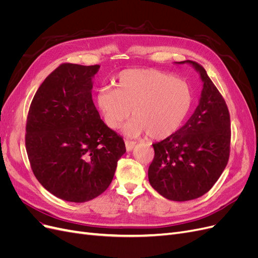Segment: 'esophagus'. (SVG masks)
I'll use <instances>...</instances> for the list:
<instances>
[{"label": "esophagus", "instance_id": "34e87169", "mask_svg": "<svg viewBox=\"0 0 258 258\" xmlns=\"http://www.w3.org/2000/svg\"><path fill=\"white\" fill-rule=\"evenodd\" d=\"M124 144H126L127 152H131L136 146V142H132V141H126V142H124Z\"/></svg>", "mask_w": 258, "mask_h": 258}]
</instances>
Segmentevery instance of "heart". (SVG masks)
Segmentation results:
<instances>
[{"instance_id":"heart-1","label":"heart","mask_w":258,"mask_h":258,"mask_svg":"<svg viewBox=\"0 0 258 258\" xmlns=\"http://www.w3.org/2000/svg\"><path fill=\"white\" fill-rule=\"evenodd\" d=\"M116 89L102 87L97 92V105L106 124L119 128L131 114L124 132L139 137L162 140L181 128L192 105V91L188 83L172 74L154 69H129L115 81Z\"/></svg>"}]
</instances>
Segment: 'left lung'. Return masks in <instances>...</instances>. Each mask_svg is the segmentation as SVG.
Listing matches in <instances>:
<instances>
[{
	"instance_id": "1",
	"label": "left lung",
	"mask_w": 258,
	"mask_h": 258,
	"mask_svg": "<svg viewBox=\"0 0 258 258\" xmlns=\"http://www.w3.org/2000/svg\"><path fill=\"white\" fill-rule=\"evenodd\" d=\"M200 74L202 91L190 118L174 135L153 144L155 157L148 179L155 190L173 201L204 196L227 166L230 152V116L220 91L206 70L186 60Z\"/></svg>"
}]
</instances>
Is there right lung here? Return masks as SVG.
Wrapping results in <instances>:
<instances>
[{
	"label": "right lung",
	"instance_id": "add662e5",
	"mask_svg": "<svg viewBox=\"0 0 258 258\" xmlns=\"http://www.w3.org/2000/svg\"><path fill=\"white\" fill-rule=\"evenodd\" d=\"M100 66L63 63L51 72L31 102L26 148L37 181L53 196L86 202L110 186L123 140L100 118L92 79Z\"/></svg>",
	"mask_w": 258,
	"mask_h": 258
}]
</instances>
